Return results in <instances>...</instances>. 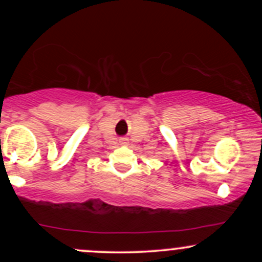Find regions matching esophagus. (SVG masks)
Returning a JSON list of instances; mask_svg holds the SVG:
<instances>
[{"mask_svg":"<svg viewBox=\"0 0 262 262\" xmlns=\"http://www.w3.org/2000/svg\"><path fill=\"white\" fill-rule=\"evenodd\" d=\"M119 143H121V145H127L128 138H121V139H119Z\"/></svg>","mask_w":262,"mask_h":262,"instance_id":"obj_1","label":"esophagus"}]
</instances>
